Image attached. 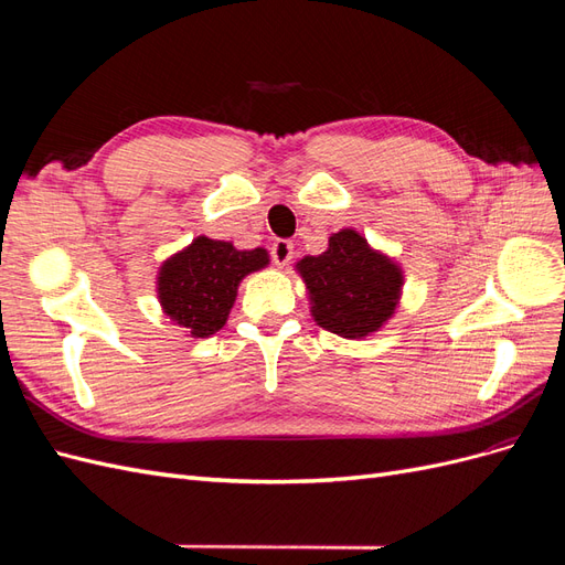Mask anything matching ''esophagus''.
Wrapping results in <instances>:
<instances>
[{"instance_id": "1", "label": "esophagus", "mask_w": 565, "mask_h": 565, "mask_svg": "<svg viewBox=\"0 0 565 565\" xmlns=\"http://www.w3.org/2000/svg\"><path fill=\"white\" fill-rule=\"evenodd\" d=\"M292 254H295L292 241H276V243L270 245L273 262H276V266H280V268L289 264V259H292Z\"/></svg>"}]
</instances>
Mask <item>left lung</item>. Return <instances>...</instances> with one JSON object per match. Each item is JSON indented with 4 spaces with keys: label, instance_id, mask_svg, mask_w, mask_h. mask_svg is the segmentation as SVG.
<instances>
[{
    "label": "left lung",
    "instance_id": "left-lung-1",
    "mask_svg": "<svg viewBox=\"0 0 565 565\" xmlns=\"http://www.w3.org/2000/svg\"><path fill=\"white\" fill-rule=\"evenodd\" d=\"M297 270L309 289L316 322L344 339L377 332L401 299L403 270L353 228L334 233L328 252L303 256Z\"/></svg>",
    "mask_w": 565,
    "mask_h": 565
}]
</instances>
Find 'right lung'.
<instances>
[{
    "label": "right lung",
    "instance_id": "right-lung-1",
    "mask_svg": "<svg viewBox=\"0 0 565 565\" xmlns=\"http://www.w3.org/2000/svg\"><path fill=\"white\" fill-rule=\"evenodd\" d=\"M266 264L268 252L262 247L241 252L200 235L160 268L162 311L191 337H210L226 324L241 280Z\"/></svg>",
    "mask_w": 565,
    "mask_h": 565
}]
</instances>
